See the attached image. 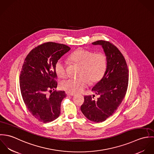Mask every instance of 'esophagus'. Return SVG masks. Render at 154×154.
<instances>
[{"instance_id":"esophagus-1","label":"esophagus","mask_w":154,"mask_h":154,"mask_svg":"<svg viewBox=\"0 0 154 154\" xmlns=\"http://www.w3.org/2000/svg\"><path fill=\"white\" fill-rule=\"evenodd\" d=\"M67 95H69V96H73V95H75V94H74V93L67 92Z\"/></svg>"}]
</instances>
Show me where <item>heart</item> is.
I'll return each instance as SVG.
<instances>
[{"mask_svg":"<svg viewBox=\"0 0 154 154\" xmlns=\"http://www.w3.org/2000/svg\"><path fill=\"white\" fill-rule=\"evenodd\" d=\"M70 60L81 65L79 75L77 78H69L62 81L60 87L70 93H76L82 91L91 83L99 81L105 73L107 67V57L104 53L83 49L75 51L70 56ZM57 75L61 78L67 75L66 62L63 59H59L55 65Z\"/></svg>","mask_w":154,"mask_h":154,"instance_id":"heart-1","label":"heart"}]
</instances>
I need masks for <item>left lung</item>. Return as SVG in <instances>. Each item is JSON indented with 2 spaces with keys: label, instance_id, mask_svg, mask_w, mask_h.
<instances>
[{
  "label": "left lung",
  "instance_id": "obj_1",
  "mask_svg": "<svg viewBox=\"0 0 154 154\" xmlns=\"http://www.w3.org/2000/svg\"><path fill=\"white\" fill-rule=\"evenodd\" d=\"M92 44L103 47L107 57V67L102 79L91 89L98 98L94 100V95L85 96L81 110L88 120L100 123L111 116L124 99L128 86L129 70L125 57L113 44L103 40Z\"/></svg>",
  "mask_w": 154,
  "mask_h": 154
}]
</instances>
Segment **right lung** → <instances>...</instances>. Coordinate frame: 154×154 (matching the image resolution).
I'll list each match as a JSON object with an SVG mask.
<instances>
[{
    "label": "right lung",
    "mask_w": 154,
    "mask_h": 154,
    "mask_svg": "<svg viewBox=\"0 0 154 154\" xmlns=\"http://www.w3.org/2000/svg\"><path fill=\"white\" fill-rule=\"evenodd\" d=\"M70 50L65 44L45 43L32 49L22 65L20 78L22 98L30 113L41 122H51L60 114L61 103L66 95L63 91L52 92L57 87L55 65Z\"/></svg>",
    "instance_id": "obj_1"
}]
</instances>
